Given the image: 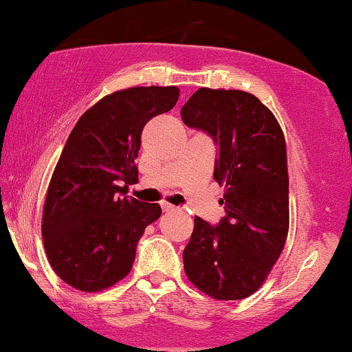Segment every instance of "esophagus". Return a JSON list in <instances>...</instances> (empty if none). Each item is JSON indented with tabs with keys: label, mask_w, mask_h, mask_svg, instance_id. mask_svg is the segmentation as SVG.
<instances>
[{
	"label": "esophagus",
	"mask_w": 352,
	"mask_h": 352,
	"mask_svg": "<svg viewBox=\"0 0 352 352\" xmlns=\"http://www.w3.org/2000/svg\"><path fill=\"white\" fill-rule=\"evenodd\" d=\"M162 211L164 213H173V211H177V206L170 205V203H162Z\"/></svg>",
	"instance_id": "1"
}]
</instances>
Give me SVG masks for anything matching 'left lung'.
Listing matches in <instances>:
<instances>
[{
	"label": "left lung",
	"instance_id": "8db88e82",
	"mask_svg": "<svg viewBox=\"0 0 352 352\" xmlns=\"http://www.w3.org/2000/svg\"><path fill=\"white\" fill-rule=\"evenodd\" d=\"M180 114L218 146L213 177L226 187L218 224L195 218L185 274L210 297L245 298L264 283L289 232L283 133L270 109L241 90L200 88Z\"/></svg>",
	"mask_w": 352,
	"mask_h": 352
}]
</instances>
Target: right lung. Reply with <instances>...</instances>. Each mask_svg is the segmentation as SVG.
I'll return each mask as SVG.
<instances>
[{"mask_svg": "<svg viewBox=\"0 0 352 352\" xmlns=\"http://www.w3.org/2000/svg\"><path fill=\"white\" fill-rule=\"evenodd\" d=\"M177 100V87L128 88L72 129L47 190L42 238L55 274L74 289H108L133 269L139 239L162 210L124 195L138 182L142 128Z\"/></svg>", "mask_w": 352, "mask_h": 352, "instance_id": "1", "label": "right lung"}]
</instances>
